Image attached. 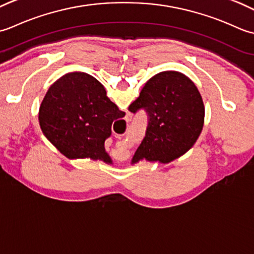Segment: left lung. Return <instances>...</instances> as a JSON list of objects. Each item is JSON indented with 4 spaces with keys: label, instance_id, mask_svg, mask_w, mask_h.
I'll return each instance as SVG.
<instances>
[{
    "label": "left lung",
    "instance_id": "8db88e82",
    "mask_svg": "<svg viewBox=\"0 0 254 254\" xmlns=\"http://www.w3.org/2000/svg\"><path fill=\"white\" fill-rule=\"evenodd\" d=\"M128 110H144L148 115L146 136L131 163L178 159L193 147L204 125L205 107L197 87L177 71L153 75Z\"/></svg>",
    "mask_w": 254,
    "mask_h": 254
}]
</instances>
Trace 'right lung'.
Listing matches in <instances>:
<instances>
[{
  "instance_id": "add662e5",
  "label": "right lung",
  "mask_w": 254,
  "mask_h": 254,
  "mask_svg": "<svg viewBox=\"0 0 254 254\" xmlns=\"http://www.w3.org/2000/svg\"><path fill=\"white\" fill-rule=\"evenodd\" d=\"M124 116L95 77L71 72L49 87L38 118L45 136L66 158L111 163L104 143L113 122Z\"/></svg>"
}]
</instances>
